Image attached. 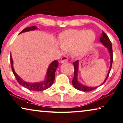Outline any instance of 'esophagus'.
I'll use <instances>...</instances> for the list:
<instances>
[{"label": "esophagus", "mask_w": 123, "mask_h": 123, "mask_svg": "<svg viewBox=\"0 0 123 123\" xmlns=\"http://www.w3.org/2000/svg\"><path fill=\"white\" fill-rule=\"evenodd\" d=\"M67 61H68V58L67 57L63 56L61 58V61H60V62H61V63H65V62H66Z\"/></svg>", "instance_id": "1"}]
</instances>
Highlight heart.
<instances>
[{
	"label": "heart",
	"instance_id": "b5f03b06",
	"mask_svg": "<svg viewBox=\"0 0 123 123\" xmlns=\"http://www.w3.org/2000/svg\"><path fill=\"white\" fill-rule=\"evenodd\" d=\"M96 40V35L92 30L70 29L62 32L60 35L61 50H72V54L80 56L87 52Z\"/></svg>",
	"mask_w": 123,
	"mask_h": 123
}]
</instances>
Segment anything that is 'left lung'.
Instances as JSON below:
<instances>
[{
	"label": "left lung",
	"mask_w": 123,
	"mask_h": 123,
	"mask_svg": "<svg viewBox=\"0 0 123 123\" xmlns=\"http://www.w3.org/2000/svg\"><path fill=\"white\" fill-rule=\"evenodd\" d=\"M100 43L103 44V45L105 47H107L108 50L109 51V53L110 54V56H111V61H110V68L108 71V73L107 77L104 80L103 83L101 84V85L99 86H102V85L105 83L106 80H107L108 77L109 73L111 72V66H112V63H113V50H112V44H111V41H110L109 37H108V36L106 35V34L103 31L102 34L101 35V36L100 37ZM78 65H79V61L77 60V61H76L75 62H73V66H74V77H73V78L72 80V85L75 88L78 89L79 91H81L83 92H90L94 89H96L98 88V87H88V86H86L83 85H82L78 81Z\"/></svg>",
	"instance_id": "8db88e82"
}]
</instances>
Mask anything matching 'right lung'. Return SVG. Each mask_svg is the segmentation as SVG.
<instances>
[{
	"label": "right lung",
	"mask_w": 123,
	"mask_h": 123,
	"mask_svg": "<svg viewBox=\"0 0 123 123\" xmlns=\"http://www.w3.org/2000/svg\"><path fill=\"white\" fill-rule=\"evenodd\" d=\"M37 29V27L35 26L26 27V28L24 29L22 31L20 32V34L29 31L36 30ZM10 63L12 72H13V74H14L16 80H17L18 83L22 86H23V87L29 89V90L35 91H43L51 87L54 82L55 78V72L58 66V62L56 61V60H55V61L51 62L50 65H49V67H48V69H47V71L46 77V79L45 80L41 82H37V83H28V82L24 81L21 78H20V77L15 72L13 67V61H12L11 55Z\"/></svg>",
	"instance_id": "add662e5"
}]
</instances>
